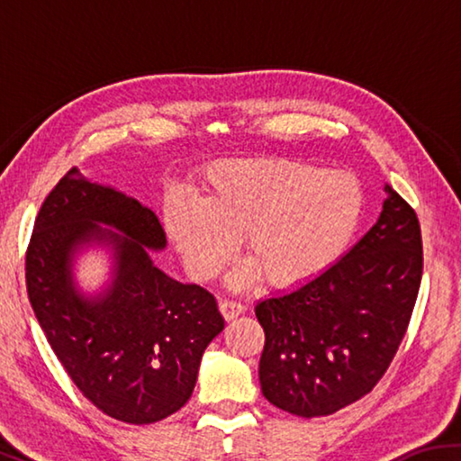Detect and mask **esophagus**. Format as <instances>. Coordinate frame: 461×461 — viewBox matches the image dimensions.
I'll use <instances>...</instances> for the list:
<instances>
[{"mask_svg": "<svg viewBox=\"0 0 461 461\" xmlns=\"http://www.w3.org/2000/svg\"><path fill=\"white\" fill-rule=\"evenodd\" d=\"M220 311H221V315L228 319V321H231V319H236V317H240L241 313H244L246 311V307L241 305V303H238V301H221L220 303Z\"/></svg>", "mask_w": 461, "mask_h": 461, "instance_id": "obj_1", "label": "esophagus"}]
</instances>
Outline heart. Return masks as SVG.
Instances as JSON below:
<instances>
[{"label":"heart","instance_id":"heart-1","mask_svg":"<svg viewBox=\"0 0 461 461\" xmlns=\"http://www.w3.org/2000/svg\"><path fill=\"white\" fill-rule=\"evenodd\" d=\"M354 175L285 158H230L201 175V199L175 194L165 228L189 275L217 276L244 233L249 262L231 275L241 285L264 275L286 291L330 270L352 244L364 217Z\"/></svg>","mask_w":461,"mask_h":461}]
</instances>
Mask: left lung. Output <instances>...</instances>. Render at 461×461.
<instances>
[{
  "label": "left lung",
  "instance_id": "left-lung-1",
  "mask_svg": "<svg viewBox=\"0 0 461 461\" xmlns=\"http://www.w3.org/2000/svg\"><path fill=\"white\" fill-rule=\"evenodd\" d=\"M374 228L339 262L294 291L264 299L262 394L296 417H327L384 376L407 333L423 276L415 209L393 186Z\"/></svg>",
  "mask_w": 461,
  "mask_h": 461
}]
</instances>
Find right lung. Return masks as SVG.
<instances>
[{
  "label": "right lung",
  "mask_w": 461,
  "mask_h": 461,
  "mask_svg": "<svg viewBox=\"0 0 461 461\" xmlns=\"http://www.w3.org/2000/svg\"><path fill=\"white\" fill-rule=\"evenodd\" d=\"M97 222L124 233L101 230ZM116 248V278L97 300L72 286L70 256L85 240ZM167 246L150 209L71 168L44 199L26 249L30 305L85 399L107 417L156 423L191 399L203 352L223 330L215 296L152 264Z\"/></svg>",
  "instance_id": "right-lung-1"
}]
</instances>
